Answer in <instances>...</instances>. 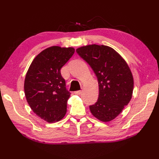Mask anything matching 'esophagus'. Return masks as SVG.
Instances as JSON below:
<instances>
[{
	"mask_svg": "<svg viewBox=\"0 0 159 159\" xmlns=\"http://www.w3.org/2000/svg\"><path fill=\"white\" fill-rule=\"evenodd\" d=\"M81 93H82L81 90H79V91H76V92H74V93L77 94V95H80V94Z\"/></svg>",
	"mask_w": 159,
	"mask_h": 159,
	"instance_id": "obj_1",
	"label": "esophagus"
}]
</instances>
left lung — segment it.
I'll return each instance as SVG.
<instances>
[{"label": "left lung", "instance_id": "left-lung-1", "mask_svg": "<svg viewBox=\"0 0 159 159\" xmlns=\"http://www.w3.org/2000/svg\"><path fill=\"white\" fill-rule=\"evenodd\" d=\"M76 52L89 64L97 76L99 96L89 106L91 113L102 121H109L130 102L133 94V74L124 59L116 50L104 45H88Z\"/></svg>", "mask_w": 159, "mask_h": 159}]
</instances>
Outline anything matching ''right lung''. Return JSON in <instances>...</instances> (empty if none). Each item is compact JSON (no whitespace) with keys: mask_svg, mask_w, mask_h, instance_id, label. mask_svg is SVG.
Returning a JSON list of instances; mask_svg holds the SVG:
<instances>
[{"mask_svg":"<svg viewBox=\"0 0 159 159\" xmlns=\"http://www.w3.org/2000/svg\"><path fill=\"white\" fill-rule=\"evenodd\" d=\"M73 48L51 46L33 59L26 74L25 93L37 116L49 123L61 120L67 111L70 92L61 69L74 55Z\"/></svg>","mask_w":159,"mask_h":159,"instance_id":"add662e5","label":"right lung"}]
</instances>
